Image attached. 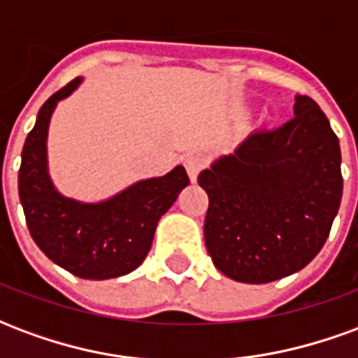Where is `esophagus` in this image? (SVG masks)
I'll return each instance as SVG.
<instances>
[{"label":"esophagus","mask_w":358,"mask_h":358,"mask_svg":"<svg viewBox=\"0 0 358 358\" xmlns=\"http://www.w3.org/2000/svg\"><path fill=\"white\" fill-rule=\"evenodd\" d=\"M205 164H207V159L199 153H195V155H189L186 159V171L189 174V180L192 182H197V176H199V172L205 169Z\"/></svg>","instance_id":"34e87169"}]
</instances>
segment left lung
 Here are the masks:
<instances>
[{
	"label": "left lung",
	"mask_w": 358,
	"mask_h": 358,
	"mask_svg": "<svg viewBox=\"0 0 358 358\" xmlns=\"http://www.w3.org/2000/svg\"><path fill=\"white\" fill-rule=\"evenodd\" d=\"M293 113L280 128L249 134L197 178L209 195L205 245L236 282L268 284L305 268L338 215V136L307 95H295Z\"/></svg>",
	"instance_id": "1"
}]
</instances>
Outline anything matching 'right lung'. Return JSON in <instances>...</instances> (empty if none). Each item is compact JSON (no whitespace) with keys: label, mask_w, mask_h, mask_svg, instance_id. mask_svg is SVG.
Returning a JSON list of instances; mask_svg holds the SVG:
<instances>
[{"label":"right lung","mask_w":358,"mask_h":358,"mask_svg":"<svg viewBox=\"0 0 358 358\" xmlns=\"http://www.w3.org/2000/svg\"><path fill=\"white\" fill-rule=\"evenodd\" d=\"M84 78H74L43 103L22 148L19 197L28 230L48 259L84 280L124 276L148 257L159 220L189 184L178 164L164 176L138 180L105 201H78L59 192L48 169V130L59 101Z\"/></svg>","instance_id":"1"}]
</instances>
